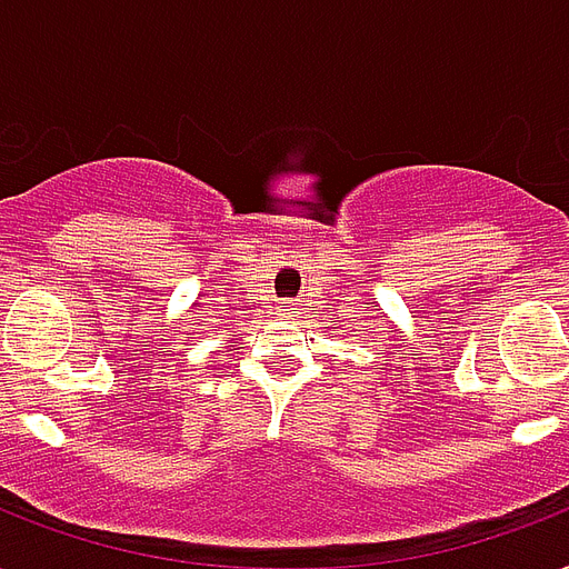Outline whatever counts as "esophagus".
Returning a JSON list of instances; mask_svg holds the SVG:
<instances>
[{"label": "esophagus", "instance_id": "1", "mask_svg": "<svg viewBox=\"0 0 569 569\" xmlns=\"http://www.w3.org/2000/svg\"><path fill=\"white\" fill-rule=\"evenodd\" d=\"M281 311H284V315H293V311H290V306H281Z\"/></svg>", "mask_w": 569, "mask_h": 569}]
</instances>
